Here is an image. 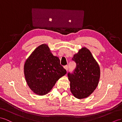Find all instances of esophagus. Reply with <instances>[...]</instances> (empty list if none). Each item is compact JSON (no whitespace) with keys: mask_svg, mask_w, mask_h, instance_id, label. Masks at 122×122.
Segmentation results:
<instances>
[{"mask_svg":"<svg viewBox=\"0 0 122 122\" xmlns=\"http://www.w3.org/2000/svg\"><path fill=\"white\" fill-rule=\"evenodd\" d=\"M64 68H65V70H66V71H67V70H68V66H67V65H65V66H64Z\"/></svg>","mask_w":122,"mask_h":122,"instance_id":"esophagus-1","label":"esophagus"}]
</instances>
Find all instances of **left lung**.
I'll return each instance as SVG.
<instances>
[{"label": "left lung", "mask_w": 122, "mask_h": 122, "mask_svg": "<svg viewBox=\"0 0 122 122\" xmlns=\"http://www.w3.org/2000/svg\"><path fill=\"white\" fill-rule=\"evenodd\" d=\"M72 60L76 67L73 74L68 73L70 90L75 97H88L98 86L101 75L100 67L91 51L82 47L74 55Z\"/></svg>", "instance_id": "obj_1"}]
</instances>
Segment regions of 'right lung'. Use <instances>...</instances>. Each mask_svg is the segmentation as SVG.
<instances>
[{
    "mask_svg": "<svg viewBox=\"0 0 122 122\" xmlns=\"http://www.w3.org/2000/svg\"><path fill=\"white\" fill-rule=\"evenodd\" d=\"M60 62L46 44L39 46L31 53L25 61L24 71L27 85L34 93L40 96L47 94L66 74Z\"/></svg>",
    "mask_w": 122,
    "mask_h": 122,
    "instance_id": "obj_1",
    "label": "right lung"
}]
</instances>
